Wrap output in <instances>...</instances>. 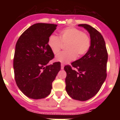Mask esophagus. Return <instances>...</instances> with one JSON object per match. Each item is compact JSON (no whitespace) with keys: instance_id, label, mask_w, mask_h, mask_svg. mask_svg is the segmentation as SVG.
Returning a JSON list of instances; mask_svg holds the SVG:
<instances>
[{"instance_id":"esophagus-1","label":"esophagus","mask_w":120,"mask_h":120,"mask_svg":"<svg viewBox=\"0 0 120 120\" xmlns=\"http://www.w3.org/2000/svg\"><path fill=\"white\" fill-rule=\"evenodd\" d=\"M61 70H63L64 69V64H61Z\"/></svg>"}]
</instances>
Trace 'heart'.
I'll return each instance as SVG.
<instances>
[{"label":"heart","mask_w":120,"mask_h":120,"mask_svg":"<svg viewBox=\"0 0 120 120\" xmlns=\"http://www.w3.org/2000/svg\"><path fill=\"white\" fill-rule=\"evenodd\" d=\"M63 44H67V50L58 54L55 58V61L67 64L75 60L77 56H82L88 52L91 46V40L86 33L79 29L68 27L59 32V38L52 35L47 41L49 47L55 55L59 52Z\"/></svg>","instance_id":"obj_1"}]
</instances>
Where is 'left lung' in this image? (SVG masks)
Segmentation results:
<instances>
[{
  "mask_svg": "<svg viewBox=\"0 0 120 120\" xmlns=\"http://www.w3.org/2000/svg\"><path fill=\"white\" fill-rule=\"evenodd\" d=\"M79 26L90 33L91 46L83 56L64 69L67 73V94L73 99L86 101L99 91L106 78L108 55L103 37L98 30L86 24Z\"/></svg>",
  "mask_w": 120,
  "mask_h": 120,
  "instance_id": "obj_1",
  "label": "left lung"
}]
</instances>
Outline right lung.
<instances>
[{"label":"right lung","mask_w":120,"mask_h":120,"mask_svg":"<svg viewBox=\"0 0 120 120\" xmlns=\"http://www.w3.org/2000/svg\"><path fill=\"white\" fill-rule=\"evenodd\" d=\"M57 24L37 23L27 29L15 45L13 67L16 84L21 91L33 99L48 96L52 82L61 70V63L47 65L54 54L47 45Z\"/></svg>","instance_id":"obj_1"}]
</instances>
